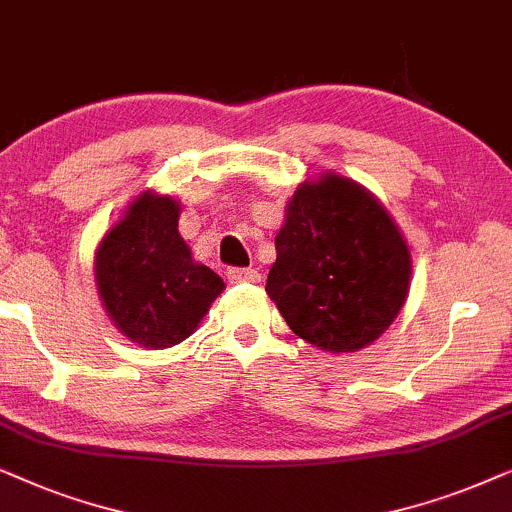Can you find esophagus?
<instances>
[{
  "instance_id": "1",
  "label": "esophagus",
  "mask_w": 512,
  "mask_h": 512,
  "mask_svg": "<svg viewBox=\"0 0 512 512\" xmlns=\"http://www.w3.org/2000/svg\"><path fill=\"white\" fill-rule=\"evenodd\" d=\"M227 278L229 283H260L262 281V274L257 269H238V267H231L227 269Z\"/></svg>"
}]
</instances>
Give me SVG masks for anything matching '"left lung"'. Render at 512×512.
Instances as JSON below:
<instances>
[{
    "mask_svg": "<svg viewBox=\"0 0 512 512\" xmlns=\"http://www.w3.org/2000/svg\"><path fill=\"white\" fill-rule=\"evenodd\" d=\"M403 231L356 180L323 173L285 206L267 295L299 339L330 353L365 349L410 295Z\"/></svg>",
    "mask_w": 512,
    "mask_h": 512,
    "instance_id": "8db88e82",
    "label": "left lung"
}]
</instances>
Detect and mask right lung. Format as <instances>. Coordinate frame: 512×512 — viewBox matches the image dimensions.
<instances>
[{"instance_id":"add662e5","label":"right lung","mask_w":512,"mask_h":512,"mask_svg":"<svg viewBox=\"0 0 512 512\" xmlns=\"http://www.w3.org/2000/svg\"><path fill=\"white\" fill-rule=\"evenodd\" d=\"M180 213L173 196L145 189L93 257L95 288L109 320L149 351L185 342L224 290L213 269L194 262L177 231Z\"/></svg>"}]
</instances>
